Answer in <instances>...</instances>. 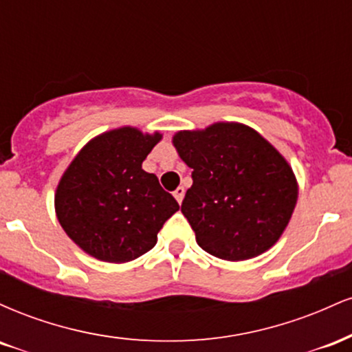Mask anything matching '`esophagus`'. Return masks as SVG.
I'll list each match as a JSON object with an SVG mask.
<instances>
[{
  "label": "esophagus",
  "mask_w": 352,
  "mask_h": 352,
  "mask_svg": "<svg viewBox=\"0 0 352 352\" xmlns=\"http://www.w3.org/2000/svg\"><path fill=\"white\" fill-rule=\"evenodd\" d=\"M184 195H185V188L184 187L175 188V192H173V197H175L179 204H182V200H184Z\"/></svg>",
  "instance_id": "esophagus-1"
}]
</instances>
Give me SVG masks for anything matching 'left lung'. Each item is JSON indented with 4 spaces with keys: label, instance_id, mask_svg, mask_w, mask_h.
<instances>
[{
    "label": "left lung",
    "instance_id": "obj_1",
    "mask_svg": "<svg viewBox=\"0 0 352 352\" xmlns=\"http://www.w3.org/2000/svg\"><path fill=\"white\" fill-rule=\"evenodd\" d=\"M192 168L182 213L201 250L227 261L265 253L280 240L298 201L288 160L240 122H215L172 137Z\"/></svg>",
    "mask_w": 352,
    "mask_h": 352
}]
</instances>
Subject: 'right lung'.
Instances as JSON below:
<instances>
[{
	"label": "right lung",
	"mask_w": 352,
	"mask_h": 352,
	"mask_svg": "<svg viewBox=\"0 0 352 352\" xmlns=\"http://www.w3.org/2000/svg\"><path fill=\"white\" fill-rule=\"evenodd\" d=\"M160 132L124 125L96 135L72 159L54 193L66 235L92 258L127 263L157 243V233L179 210L142 162Z\"/></svg>",
	"instance_id": "right-lung-1"
}]
</instances>
